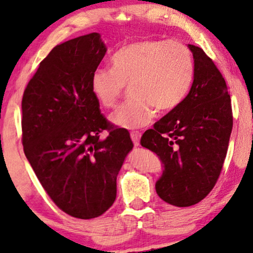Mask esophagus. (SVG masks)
I'll use <instances>...</instances> for the list:
<instances>
[{"instance_id":"1","label":"esophagus","mask_w":253,"mask_h":253,"mask_svg":"<svg viewBox=\"0 0 253 253\" xmlns=\"http://www.w3.org/2000/svg\"><path fill=\"white\" fill-rule=\"evenodd\" d=\"M140 135H141V133H140V132H138V131H133V132H131V139H132L133 144H134L135 146L139 145Z\"/></svg>"}]
</instances>
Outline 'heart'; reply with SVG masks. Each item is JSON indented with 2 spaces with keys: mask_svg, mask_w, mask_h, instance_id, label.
Here are the masks:
<instances>
[{
  "mask_svg": "<svg viewBox=\"0 0 253 253\" xmlns=\"http://www.w3.org/2000/svg\"><path fill=\"white\" fill-rule=\"evenodd\" d=\"M194 59L179 41L140 40L122 46L112 56V69L91 74V91L104 108H113L129 85L131 101L110 115L121 128H140L154 119L156 109L169 113L184 102L192 87Z\"/></svg>",
  "mask_w": 253,
  "mask_h": 253,
  "instance_id": "1",
  "label": "heart"
}]
</instances>
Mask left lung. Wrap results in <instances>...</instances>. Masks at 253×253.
<instances>
[{"label": "left lung", "instance_id": "1", "mask_svg": "<svg viewBox=\"0 0 253 253\" xmlns=\"http://www.w3.org/2000/svg\"><path fill=\"white\" fill-rule=\"evenodd\" d=\"M194 59L190 92L176 109L148 129L141 146L163 165L156 181L161 199L175 207H191L212 190L222 170L233 127L226 82L199 46L188 44Z\"/></svg>", "mask_w": 253, "mask_h": 253}]
</instances>
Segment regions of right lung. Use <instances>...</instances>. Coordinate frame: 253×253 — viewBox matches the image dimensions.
Wrapping results in <instances>:
<instances>
[{
	"instance_id": "add662e5",
	"label": "right lung",
	"mask_w": 253,
	"mask_h": 253,
	"mask_svg": "<svg viewBox=\"0 0 253 253\" xmlns=\"http://www.w3.org/2000/svg\"><path fill=\"white\" fill-rule=\"evenodd\" d=\"M107 45L97 32L59 44L25 88L23 145L44 190L62 211L88 220L116 198V177L133 148L129 133L114 128L91 91V74ZM108 131L105 138L100 133Z\"/></svg>"
}]
</instances>
